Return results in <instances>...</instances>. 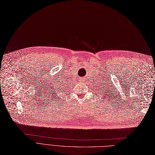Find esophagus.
<instances>
[{"instance_id":"esophagus-1","label":"esophagus","mask_w":155,"mask_h":155,"mask_svg":"<svg viewBox=\"0 0 155 155\" xmlns=\"http://www.w3.org/2000/svg\"><path fill=\"white\" fill-rule=\"evenodd\" d=\"M85 79H86L85 78H83V79H81V81H81V82H82V83H85Z\"/></svg>"}]
</instances>
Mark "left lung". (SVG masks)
Segmentation results:
<instances>
[{
  "label": "left lung",
  "mask_w": 155,
  "mask_h": 155,
  "mask_svg": "<svg viewBox=\"0 0 155 155\" xmlns=\"http://www.w3.org/2000/svg\"><path fill=\"white\" fill-rule=\"evenodd\" d=\"M103 91H104V89H103ZM100 93H101V92H100Z\"/></svg>",
  "instance_id": "left-lung-1"
}]
</instances>
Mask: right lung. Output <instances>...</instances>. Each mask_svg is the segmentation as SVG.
Listing matches in <instances>:
<instances>
[{
  "instance_id": "obj_1",
  "label": "right lung",
  "mask_w": 155,
  "mask_h": 155,
  "mask_svg": "<svg viewBox=\"0 0 155 155\" xmlns=\"http://www.w3.org/2000/svg\"><path fill=\"white\" fill-rule=\"evenodd\" d=\"M53 96H54V95H53Z\"/></svg>"
}]
</instances>
